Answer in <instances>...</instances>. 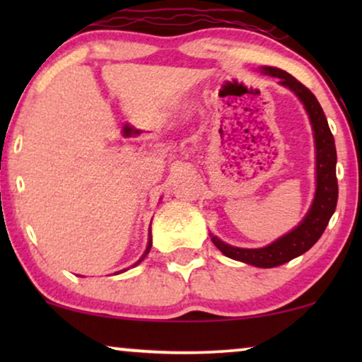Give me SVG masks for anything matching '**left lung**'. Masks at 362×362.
<instances>
[{
    "label": "left lung",
    "instance_id": "1",
    "mask_svg": "<svg viewBox=\"0 0 362 362\" xmlns=\"http://www.w3.org/2000/svg\"><path fill=\"white\" fill-rule=\"evenodd\" d=\"M262 72L267 76L276 77L280 86L290 88L295 95L300 98L308 113L311 128L315 133V148H316V191L315 199L311 204L308 214L305 219L285 234L280 239L272 242L270 245L262 249H240L232 247L216 235H211L214 245L222 254L229 259L244 262V264L262 267V269H272V267L284 265L295 257L305 254L310 250L323 234L326 226L333 216L338 202V180H336V146L333 133L329 130L328 120H326L323 108L320 102L306 88L303 83L296 81L288 72L276 67H262Z\"/></svg>",
    "mask_w": 362,
    "mask_h": 362
}]
</instances>
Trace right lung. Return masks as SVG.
<instances>
[{
    "label": "right lung",
    "instance_id": "add662e5",
    "mask_svg": "<svg viewBox=\"0 0 362 362\" xmlns=\"http://www.w3.org/2000/svg\"><path fill=\"white\" fill-rule=\"evenodd\" d=\"M150 249H151V232H150V240H148V247H146L145 254H143V257H141V259H140V260H138V262H136V264H140V262H141L143 259H145V257L148 255V252H150ZM136 264H135V265H136Z\"/></svg>",
    "mask_w": 362,
    "mask_h": 362
}]
</instances>
